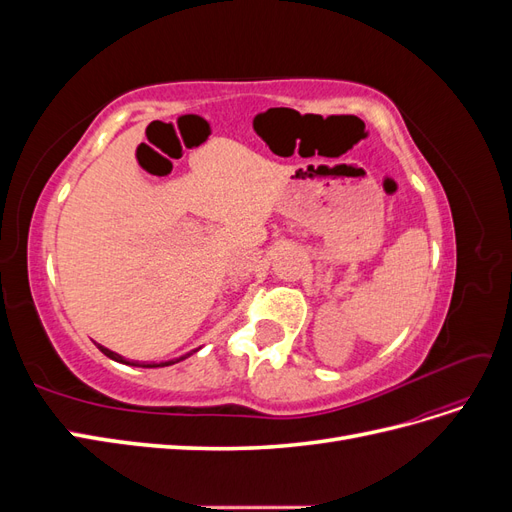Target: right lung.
Returning <instances> with one entry per match:
<instances>
[{
  "mask_svg": "<svg viewBox=\"0 0 512 512\" xmlns=\"http://www.w3.org/2000/svg\"><path fill=\"white\" fill-rule=\"evenodd\" d=\"M98 348H100V352H104L108 359H113V361H117V363H126V365H138V367H166V365H175V363H179V361H183V359H188V356L192 354V352H196V350H192V352H188V354H183V356H179V359H173V361H164V363H132V361H128V359H123L121 354H117V352H113V350H108V348H104V346H100V344H96Z\"/></svg>",
  "mask_w": 512,
  "mask_h": 512,
  "instance_id": "1",
  "label": "right lung"
}]
</instances>
